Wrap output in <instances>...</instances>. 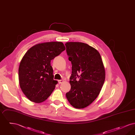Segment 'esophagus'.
Listing matches in <instances>:
<instances>
[{"label": "esophagus", "mask_w": 135, "mask_h": 135, "mask_svg": "<svg viewBox=\"0 0 135 135\" xmlns=\"http://www.w3.org/2000/svg\"><path fill=\"white\" fill-rule=\"evenodd\" d=\"M58 82H59V84H62L64 82V80H58Z\"/></svg>", "instance_id": "1"}]
</instances>
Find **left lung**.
Listing matches in <instances>:
<instances>
[{
  "instance_id": "left-lung-1",
  "label": "left lung",
  "mask_w": 135,
  "mask_h": 135,
  "mask_svg": "<svg viewBox=\"0 0 135 135\" xmlns=\"http://www.w3.org/2000/svg\"><path fill=\"white\" fill-rule=\"evenodd\" d=\"M65 45L72 64L71 89L66 96L73 107L84 108L96 99L103 86L105 71L102 60L98 51L88 44L68 42Z\"/></svg>"
}]
</instances>
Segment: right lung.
Instances as JSON below:
<instances>
[{
	"label": "right lung",
	"mask_w": 135,
	"mask_h": 135,
	"mask_svg": "<svg viewBox=\"0 0 135 135\" xmlns=\"http://www.w3.org/2000/svg\"><path fill=\"white\" fill-rule=\"evenodd\" d=\"M65 50L61 42L34 45L22 58L19 68L20 88L31 101L41 103L51 95L58 81L54 80L51 61Z\"/></svg>",
	"instance_id": "obj_1"
}]
</instances>
